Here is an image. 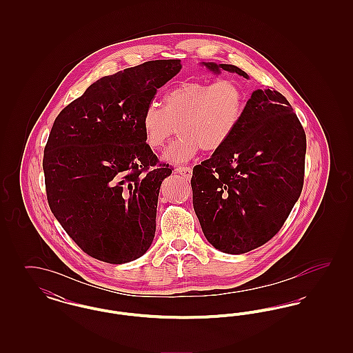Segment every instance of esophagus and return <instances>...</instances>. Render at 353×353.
<instances>
[{
  "label": "esophagus",
  "mask_w": 353,
  "mask_h": 353,
  "mask_svg": "<svg viewBox=\"0 0 353 353\" xmlns=\"http://www.w3.org/2000/svg\"><path fill=\"white\" fill-rule=\"evenodd\" d=\"M176 172L181 176H184L185 179H190L192 177V168L189 167H177Z\"/></svg>",
  "instance_id": "obj_1"
}]
</instances>
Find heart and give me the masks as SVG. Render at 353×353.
<instances>
[{
	"instance_id": "1",
	"label": "heart",
	"mask_w": 353,
	"mask_h": 353,
	"mask_svg": "<svg viewBox=\"0 0 353 353\" xmlns=\"http://www.w3.org/2000/svg\"><path fill=\"white\" fill-rule=\"evenodd\" d=\"M246 105V94L234 79L185 81L170 88L164 107L151 103L143 112L145 143L160 150L179 128L181 137L164 153V159L183 164L200 150H221L234 134Z\"/></svg>"
}]
</instances>
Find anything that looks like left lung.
Listing matches in <instances>:
<instances>
[{
	"instance_id": "left-lung-1",
	"label": "left lung",
	"mask_w": 353,
	"mask_h": 353,
	"mask_svg": "<svg viewBox=\"0 0 353 353\" xmlns=\"http://www.w3.org/2000/svg\"><path fill=\"white\" fill-rule=\"evenodd\" d=\"M249 75L233 65L203 63ZM305 134L285 97L255 90L230 140L193 168V208L219 252L243 254L276 234L302 193Z\"/></svg>"
}]
</instances>
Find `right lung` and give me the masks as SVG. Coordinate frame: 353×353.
<instances>
[{"label": "right lung", "instance_id": "right-lung-1", "mask_svg": "<svg viewBox=\"0 0 353 353\" xmlns=\"http://www.w3.org/2000/svg\"><path fill=\"white\" fill-rule=\"evenodd\" d=\"M180 59L103 77L55 119L43 154L52 214L90 256L121 265L150 249L160 185L172 173L145 143L141 117Z\"/></svg>", "mask_w": 353, "mask_h": 353}]
</instances>
